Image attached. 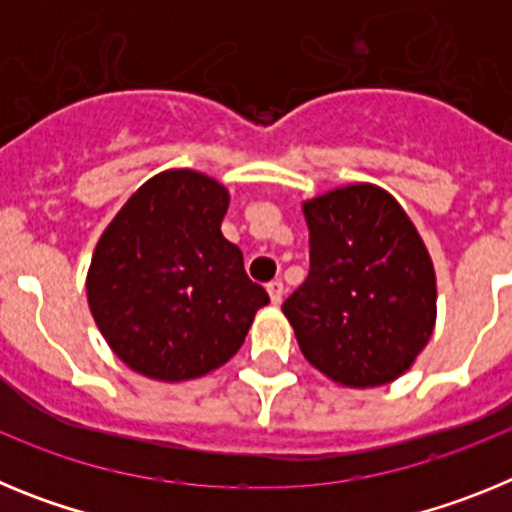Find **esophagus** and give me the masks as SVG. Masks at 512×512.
<instances>
[{
	"mask_svg": "<svg viewBox=\"0 0 512 512\" xmlns=\"http://www.w3.org/2000/svg\"><path fill=\"white\" fill-rule=\"evenodd\" d=\"M266 292H269L271 305H279V302H282V297H284V284L279 282V279H274V282L266 284Z\"/></svg>",
	"mask_w": 512,
	"mask_h": 512,
	"instance_id": "obj_1",
	"label": "esophagus"
}]
</instances>
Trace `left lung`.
<instances>
[{
  "label": "left lung",
  "instance_id": "obj_1",
  "mask_svg": "<svg viewBox=\"0 0 512 512\" xmlns=\"http://www.w3.org/2000/svg\"><path fill=\"white\" fill-rule=\"evenodd\" d=\"M310 274L284 300L302 354L343 387L408 372L436 325V271L408 212L374 184L302 202Z\"/></svg>",
  "mask_w": 512,
  "mask_h": 512
}]
</instances>
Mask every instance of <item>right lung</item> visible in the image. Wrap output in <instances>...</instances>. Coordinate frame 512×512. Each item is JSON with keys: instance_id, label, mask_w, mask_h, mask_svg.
<instances>
[{"instance_id": "obj_1", "label": "right lung", "mask_w": 512, "mask_h": 512, "mask_svg": "<svg viewBox=\"0 0 512 512\" xmlns=\"http://www.w3.org/2000/svg\"><path fill=\"white\" fill-rule=\"evenodd\" d=\"M230 194L212 176L169 169L148 179L104 228L87 300L117 359L158 382H184L233 359L266 289L220 233Z\"/></svg>"}]
</instances>
